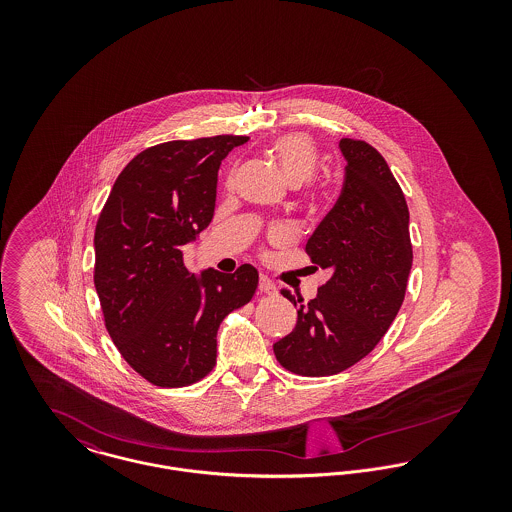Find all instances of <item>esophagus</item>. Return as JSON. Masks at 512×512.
Returning a JSON list of instances; mask_svg holds the SVG:
<instances>
[{"mask_svg": "<svg viewBox=\"0 0 512 512\" xmlns=\"http://www.w3.org/2000/svg\"><path fill=\"white\" fill-rule=\"evenodd\" d=\"M259 292L272 295V293H276V284H274L270 278H267V276H261V278H259Z\"/></svg>", "mask_w": 512, "mask_h": 512, "instance_id": "obj_1", "label": "esophagus"}]
</instances>
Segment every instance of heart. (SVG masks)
Listing matches in <instances>:
<instances>
[{
  "instance_id": "obj_1",
  "label": "heart",
  "mask_w": 512,
  "mask_h": 512,
  "mask_svg": "<svg viewBox=\"0 0 512 512\" xmlns=\"http://www.w3.org/2000/svg\"><path fill=\"white\" fill-rule=\"evenodd\" d=\"M270 155L276 159L288 182L305 184L318 169V149L305 134H284L270 144Z\"/></svg>"
}]
</instances>
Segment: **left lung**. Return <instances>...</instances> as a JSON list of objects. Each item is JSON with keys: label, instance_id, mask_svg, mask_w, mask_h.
Here are the masks:
<instances>
[{"label": "left lung", "instance_id": "obj_1", "mask_svg": "<svg viewBox=\"0 0 512 512\" xmlns=\"http://www.w3.org/2000/svg\"><path fill=\"white\" fill-rule=\"evenodd\" d=\"M340 149V197L305 245L332 276L309 303L282 290L297 324L274 355L299 376H332L365 359L397 317L413 267L409 207L386 159L363 140L341 138Z\"/></svg>", "mask_w": 512, "mask_h": 512}]
</instances>
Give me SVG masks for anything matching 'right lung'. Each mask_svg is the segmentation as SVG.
Masks as SVG:
<instances>
[{
	"instance_id": "obj_1",
	"label": "right lung",
	"mask_w": 512,
	"mask_h": 512,
	"mask_svg": "<svg viewBox=\"0 0 512 512\" xmlns=\"http://www.w3.org/2000/svg\"><path fill=\"white\" fill-rule=\"evenodd\" d=\"M247 136L174 140L138 153L99 213L94 284L122 359L159 388L190 386L217 363V332L251 301L259 272L184 267L182 245L209 226L222 159Z\"/></svg>"
}]
</instances>
